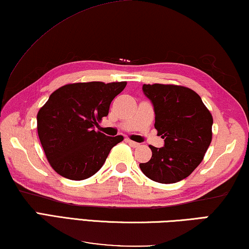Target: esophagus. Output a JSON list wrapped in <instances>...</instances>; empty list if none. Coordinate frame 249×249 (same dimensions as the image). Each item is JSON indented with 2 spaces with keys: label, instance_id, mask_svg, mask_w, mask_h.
<instances>
[{
  "label": "esophagus",
  "instance_id": "obj_1",
  "mask_svg": "<svg viewBox=\"0 0 249 249\" xmlns=\"http://www.w3.org/2000/svg\"><path fill=\"white\" fill-rule=\"evenodd\" d=\"M126 142L129 144V146H132V147H139L140 144L136 143V142H134L132 140H126Z\"/></svg>",
  "mask_w": 249,
  "mask_h": 249
}]
</instances>
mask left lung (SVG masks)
<instances>
[{
	"mask_svg": "<svg viewBox=\"0 0 249 249\" xmlns=\"http://www.w3.org/2000/svg\"><path fill=\"white\" fill-rule=\"evenodd\" d=\"M143 92L154 105V126L165 144L160 148L149 145L152 159L140 167L157 183H177L202 163L212 142L213 116L198 94L186 86L144 84Z\"/></svg>",
	"mask_w": 249,
	"mask_h": 249,
	"instance_id": "1",
	"label": "left lung"
}]
</instances>
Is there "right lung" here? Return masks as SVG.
Returning a JSON list of instances; mask_svg holds the SVG:
<instances>
[{
	"label": "right lung",
	"mask_w": 249,
	"mask_h": 249,
	"mask_svg": "<svg viewBox=\"0 0 249 249\" xmlns=\"http://www.w3.org/2000/svg\"><path fill=\"white\" fill-rule=\"evenodd\" d=\"M126 82L72 83L51 94L37 113V134L45 156L57 174L72 180L93 176L122 135L95 131L108 115L112 101Z\"/></svg>",
	"instance_id": "right-lung-1"
}]
</instances>
